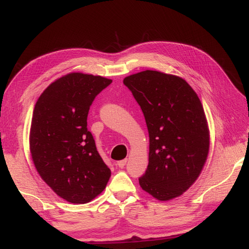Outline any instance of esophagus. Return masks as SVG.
Masks as SVG:
<instances>
[{
    "label": "esophagus",
    "instance_id": "34e87169",
    "mask_svg": "<svg viewBox=\"0 0 249 249\" xmlns=\"http://www.w3.org/2000/svg\"><path fill=\"white\" fill-rule=\"evenodd\" d=\"M127 163V159H124V160H121V161H118L117 162V165L120 167V168H124V166Z\"/></svg>",
    "mask_w": 249,
    "mask_h": 249
}]
</instances>
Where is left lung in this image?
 <instances>
[{"label":"left lung","instance_id":"obj_1","mask_svg":"<svg viewBox=\"0 0 249 249\" xmlns=\"http://www.w3.org/2000/svg\"><path fill=\"white\" fill-rule=\"evenodd\" d=\"M124 85L141 107L149 135L148 166L140 186L156 199L181 196L200 176L209 150V130L201 101L180 76L145 70Z\"/></svg>","mask_w":249,"mask_h":249}]
</instances>
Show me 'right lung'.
I'll use <instances>...</instances> for the list:
<instances>
[{"label":"right lung","mask_w":249,"mask_h":249,"mask_svg":"<svg viewBox=\"0 0 249 249\" xmlns=\"http://www.w3.org/2000/svg\"><path fill=\"white\" fill-rule=\"evenodd\" d=\"M111 82L72 72L52 83L36 103L29 136L31 158L44 182L67 202H90L111 176L87 129L90 105Z\"/></svg>","instance_id":"add662e5"}]
</instances>
